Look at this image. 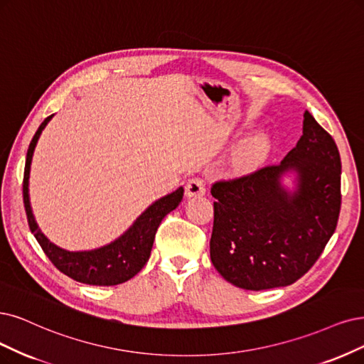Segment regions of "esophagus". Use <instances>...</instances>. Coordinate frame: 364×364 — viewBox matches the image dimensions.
<instances>
[{
  "mask_svg": "<svg viewBox=\"0 0 364 364\" xmlns=\"http://www.w3.org/2000/svg\"><path fill=\"white\" fill-rule=\"evenodd\" d=\"M186 196L187 198H195V196H203L205 195V186L199 178H192L186 184Z\"/></svg>",
  "mask_w": 364,
  "mask_h": 364,
  "instance_id": "obj_1",
  "label": "esophagus"
}]
</instances>
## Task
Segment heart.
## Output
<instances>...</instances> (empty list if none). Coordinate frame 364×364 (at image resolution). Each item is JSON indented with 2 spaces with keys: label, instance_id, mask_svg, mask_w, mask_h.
Instances as JSON below:
<instances>
[{
  "label": "heart",
  "instance_id": "1",
  "mask_svg": "<svg viewBox=\"0 0 364 364\" xmlns=\"http://www.w3.org/2000/svg\"><path fill=\"white\" fill-rule=\"evenodd\" d=\"M268 151H270V141L264 133H257L241 141L231 157L232 172L243 175L257 169L265 160Z\"/></svg>",
  "mask_w": 364,
  "mask_h": 364
}]
</instances>
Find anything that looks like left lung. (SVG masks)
Returning a JSON list of instances; mask_svg holds the SVG:
<instances>
[{"label":"left lung","mask_w":364,"mask_h":364,"mask_svg":"<svg viewBox=\"0 0 364 364\" xmlns=\"http://www.w3.org/2000/svg\"><path fill=\"white\" fill-rule=\"evenodd\" d=\"M303 134L280 165L213 184L210 258L230 284L288 287L316 262L338 225L341 156L304 111Z\"/></svg>","instance_id":"left-lung-1"}]
</instances>
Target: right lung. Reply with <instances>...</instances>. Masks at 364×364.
Returning <instances> with one entry per match:
<instances>
[{
	"mask_svg": "<svg viewBox=\"0 0 364 364\" xmlns=\"http://www.w3.org/2000/svg\"><path fill=\"white\" fill-rule=\"evenodd\" d=\"M53 115L55 114L49 115L40 124L28 146V151H26L23 172V204L30 230L50 262L65 276L80 282V284L96 287H112L123 284V282L136 276L146 264L160 222L164 220L168 213L178 207L184 189L178 187L172 193L154 200L123 234L112 240L111 243L90 250H67L57 246L38 228L30 203V172L34 150L40 134H42Z\"/></svg>",
	"mask_w": 364,
	"mask_h": 364,
	"instance_id": "1",
	"label": "right lung"
}]
</instances>
